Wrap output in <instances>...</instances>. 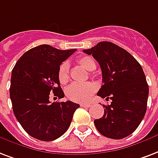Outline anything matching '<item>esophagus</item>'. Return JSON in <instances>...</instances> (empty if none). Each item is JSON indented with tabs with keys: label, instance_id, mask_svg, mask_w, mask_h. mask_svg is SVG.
<instances>
[{
	"label": "esophagus",
	"instance_id": "1",
	"mask_svg": "<svg viewBox=\"0 0 158 158\" xmlns=\"http://www.w3.org/2000/svg\"><path fill=\"white\" fill-rule=\"evenodd\" d=\"M80 106H81V107H84V108H89L90 106H91V104H90V103H81Z\"/></svg>",
	"mask_w": 158,
	"mask_h": 158
}]
</instances>
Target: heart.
Instances as JSON below:
<instances>
[{"label": "heart", "mask_w": 158, "mask_h": 158, "mask_svg": "<svg viewBox=\"0 0 158 158\" xmlns=\"http://www.w3.org/2000/svg\"><path fill=\"white\" fill-rule=\"evenodd\" d=\"M77 64L82 66L88 71L94 70L96 68L95 61L89 56H82L77 60ZM58 78L60 84H66L69 80V65L67 63H63L59 68ZM95 91L94 85L91 83L79 84L74 83L70 84L66 89V95L70 100L78 103H85L89 100Z\"/></svg>", "instance_id": "heart-1"}]
</instances>
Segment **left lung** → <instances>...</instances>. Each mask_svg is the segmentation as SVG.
I'll use <instances>...</instances> for the list:
<instances>
[{
  "label": "left lung",
  "mask_w": 158,
  "mask_h": 158,
  "mask_svg": "<svg viewBox=\"0 0 158 158\" xmlns=\"http://www.w3.org/2000/svg\"><path fill=\"white\" fill-rule=\"evenodd\" d=\"M83 51L92 55L102 69L103 84L98 96L112 100L110 105H103L104 114L95 119V127L107 138H126L146 114L149 89L142 66L127 50L112 42H99Z\"/></svg>",
  "instance_id": "1"
}]
</instances>
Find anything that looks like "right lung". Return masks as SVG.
I'll list each match as a JSON object with an SVG mask.
<instances>
[{
	"label": "right lung",
	"instance_id": "1",
	"mask_svg": "<svg viewBox=\"0 0 158 158\" xmlns=\"http://www.w3.org/2000/svg\"><path fill=\"white\" fill-rule=\"evenodd\" d=\"M75 51L41 44L26 51L12 69L10 97L13 112L24 130L36 139L50 142L63 135L79 108L71 101L49 100L51 93L59 98L64 97L58 71Z\"/></svg>",
	"mask_w": 158,
	"mask_h": 158
}]
</instances>
